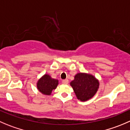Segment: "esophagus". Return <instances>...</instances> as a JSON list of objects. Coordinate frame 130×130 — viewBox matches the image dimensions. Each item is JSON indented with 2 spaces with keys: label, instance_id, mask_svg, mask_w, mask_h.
<instances>
[{
  "label": "esophagus",
  "instance_id": "obj_1",
  "mask_svg": "<svg viewBox=\"0 0 130 130\" xmlns=\"http://www.w3.org/2000/svg\"><path fill=\"white\" fill-rule=\"evenodd\" d=\"M62 83L64 84H67L69 83V80L68 79H64V80H62Z\"/></svg>",
  "mask_w": 130,
  "mask_h": 130
}]
</instances>
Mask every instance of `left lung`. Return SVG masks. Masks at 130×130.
Here are the masks:
<instances>
[{"label": "left lung", "mask_w": 130, "mask_h": 130, "mask_svg": "<svg viewBox=\"0 0 130 130\" xmlns=\"http://www.w3.org/2000/svg\"><path fill=\"white\" fill-rule=\"evenodd\" d=\"M77 99L87 101L95 94L99 88V82L93 75L85 73H78L70 83Z\"/></svg>", "instance_id": "obj_1"}]
</instances>
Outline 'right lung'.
<instances>
[{
    "label": "right lung",
    "mask_w": 130,
    "mask_h": 130,
    "mask_svg": "<svg viewBox=\"0 0 130 130\" xmlns=\"http://www.w3.org/2000/svg\"><path fill=\"white\" fill-rule=\"evenodd\" d=\"M58 84V80L53 79L48 74H45L38 80L37 89L41 93L46 95H50L53 89H56Z\"/></svg>",
    "instance_id": "add662e5"
}]
</instances>
